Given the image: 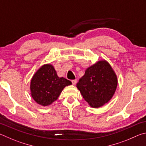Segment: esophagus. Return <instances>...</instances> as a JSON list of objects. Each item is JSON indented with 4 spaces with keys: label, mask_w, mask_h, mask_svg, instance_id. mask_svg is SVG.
<instances>
[{
    "label": "esophagus",
    "mask_w": 146,
    "mask_h": 146,
    "mask_svg": "<svg viewBox=\"0 0 146 146\" xmlns=\"http://www.w3.org/2000/svg\"><path fill=\"white\" fill-rule=\"evenodd\" d=\"M72 83L73 85H76V83H77V80H72Z\"/></svg>",
    "instance_id": "obj_1"
}]
</instances>
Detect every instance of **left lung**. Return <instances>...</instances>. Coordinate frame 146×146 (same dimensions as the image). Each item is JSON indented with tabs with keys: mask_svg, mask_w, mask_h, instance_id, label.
<instances>
[{
	"mask_svg": "<svg viewBox=\"0 0 146 146\" xmlns=\"http://www.w3.org/2000/svg\"><path fill=\"white\" fill-rule=\"evenodd\" d=\"M76 86L92 107L99 108L113 97L117 79L110 64L106 61H99L86 69Z\"/></svg>",
	"mask_w": 146,
	"mask_h": 146,
	"instance_id": "left-lung-1",
	"label": "left lung"
}]
</instances>
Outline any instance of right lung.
I'll return each mask as SVG.
<instances>
[{
    "label": "right lung",
    "mask_w": 146,
    "mask_h": 146,
    "mask_svg": "<svg viewBox=\"0 0 146 146\" xmlns=\"http://www.w3.org/2000/svg\"><path fill=\"white\" fill-rule=\"evenodd\" d=\"M71 81L64 78H59L53 66L47 64L38 70L31 82V96L37 103L48 106L55 101L66 86Z\"/></svg>",
    "instance_id": "1"
}]
</instances>
